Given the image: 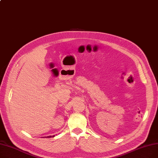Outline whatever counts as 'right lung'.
I'll return each mask as SVG.
<instances>
[{
  "mask_svg": "<svg viewBox=\"0 0 158 158\" xmlns=\"http://www.w3.org/2000/svg\"><path fill=\"white\" fill-rule=\"evenodd\" d=\"M54 136H55L54 135V136H47V138H51V137H54Z\"/></svg>",
  "mask_w": 158,
  "mask_h": 158,
  "instance_id": "obj_1",
  "label": "right lung"
}]
</instances>
